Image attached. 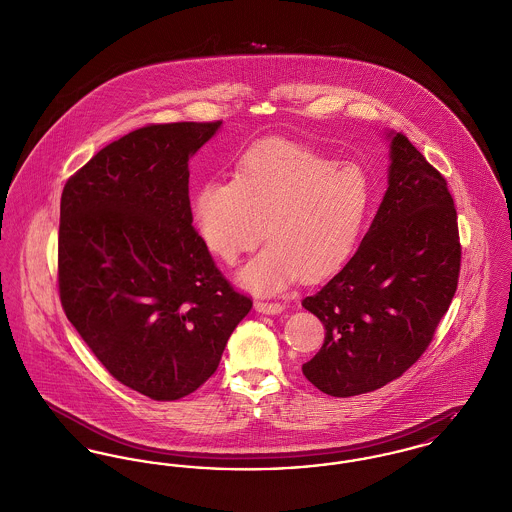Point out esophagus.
Returning a JSON list of instances; mask_svg holds the SVG:
<instances>
[{
    "label": "esophagus",
    "mask_w": 512,
    "mask_h": 512,
    "mask_svg": "<svg viewBox=\"0 0 512 512\" xmlns=\"http://www.w3.org/2000/svg\"><path fill=\"white\" fill-rule=\"evenodd\" d=\"M254 308L258 310V312H264V314H279L281 310H283V305L281 303H268V301H256L254 303Z\"/></svg>",
    "instance_id": "1"
}]
</instances>
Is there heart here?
<instances>
[{"mask_svg": "<svg viewBox=\"0 0 512 512\" xmlns=\"http://www.w3.org/2000/svg\"><path fill=\"white\" fill-rule=\"evenodd\" d=\"M371 205L373 182L361 165L268 141L240 159L235 180L202 184L192 213L209 252L229 266L262 237L270 240L239 281L256 293H277L297 275L314 281L340 268Z\"/></svg>", "mask_w": 512, "mask_h": 512, "instance_id": "1", "label": "heart"}]
</instances>
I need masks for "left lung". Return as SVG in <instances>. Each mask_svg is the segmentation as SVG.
<instances>
[{
  "label": "left lung",
  "instance_id": "obj_1",
  "mask_svg": "<svg viewBox=\"0 0 512 512\" xmlns=\"http://www.w3.org/2000/svg\"><path fill=\"white\" fill-rule=\"evenodd\" d=\"M388 190L349 262L303 301L326 328L303 375L349 398L404 375L423 355L456 293L460 239L443 174L388 132Z\"/></svg>",
  "mask_w": 512,
  "mask_h": 512
}]
</instances>
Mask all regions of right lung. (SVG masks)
Here are the masks:
<instances>
[{"label":"right lung","instance_id":"obj_1","mask_svg":"<svg viewBox=\"0 0 512 512\" xmlns=\"http://www.w3.org/2000/svg\"><path fill=\"white\" fill-rule=\"evenodd\" d=\"M221 122L151 124L101 149L62 192L60 301L104 369L169 402L198 390L252 301L192 227L188 161Z\"/></svg>","mask_w":512,"mask_h":512}]
</instances>
